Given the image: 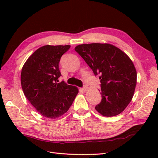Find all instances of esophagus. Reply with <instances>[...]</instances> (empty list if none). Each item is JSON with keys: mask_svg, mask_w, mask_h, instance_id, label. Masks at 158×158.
Masks as SVG:
<instances>
[{"mask_svg": "<svg viewBox=\"0 0 158 158\" xmlns=\"http://www.w3.org/2000/svg\"><path fill=\"white\" fill-rule=\"evenodd\" d=\"M81 89L83 90V91H86V90L88 89V86H87L86 85H84L83 88H81Z\"/></svg>", "mask_w": 158, "mask_h": 158, "instance_id": "obj_1", "label": "esophagus"}]
</instances>
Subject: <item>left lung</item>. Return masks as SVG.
<instances>
[{"mask_svg":"<svg viewBox=\"0 0 158 158\" xmlns=\"http://www.w3.org/2000/svg\"><path fill=\"white\" fill-rule=\"evenodd\" d=\"M75 50L100 79L102 100L96 110L106 117L122 113L132 100L136 85V70L132 60L108 43L79 45Z\"/></svg>","mask_w":158,"mask_h":158,"instance_id":"left-lung-1","label":"left lung"}]
</instances>
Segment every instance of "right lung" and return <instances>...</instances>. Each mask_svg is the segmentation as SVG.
<instances>
[{
  "label": "right lung",
  "mask_w": 158,
  "mask_h": 158,
  "mask_svg": "<svg viewBox=\"0 0 158 158\" xmlns=\"http://www.w3.org/2000/svg\"><path fill=\"white\" fill-rule=\"evenodd\" d=\"M70 45H45L32 53L23 64L21 84L23 94L43 117L56 119L72 105L78 89L58 83L59 62Z\"/></svg>",
  "instance_id": "right-lung-1"
}]
</instances>
